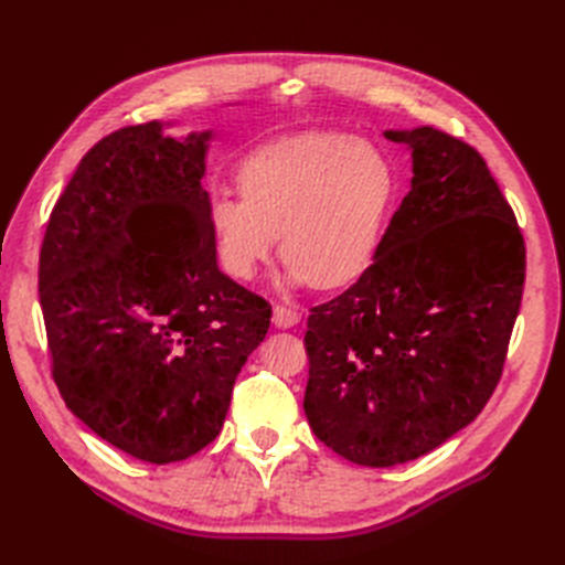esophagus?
I'll return each mask as SVG.
<instances>
[{
  "mask_svg": "<svg viewBox=\"0 0 565 565\" xmlns=\"http://www.w3.org/2000/svg\"><path fill=\"white\" fill-rule=\"evenodd\" d=\"M301 320V313L299 311H292L287 309V306H273V324H276L278 330H289L295 328V324H299Z\"/></svg>",
  "mask_w": 565,
  "mask_h": 565,
  "instance_id": "esophagus-1",
  "label": "esophagus"
}]
</instances>
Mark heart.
<instances>
[{
  "label": "heart",
  "mask_w": 565,
  "mask_h": 565,
  "mask_svg": "<svg viewBox=\"0 0 565 565\" xmlns=\"http://www.w3.org/2000/svg\"><path fill=\"white\" fill-rule=\"evenodd\" d=\"M237 181L243 195L210 198L207 226L221 268L241 282L273 259L280 235L285 285H353L377 259L398 200L386 152L334 131L252 150Z\"/></svg>",
  "instance_id": "b5f03b06"
}]
</instances>
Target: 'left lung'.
Returning a JSON list of instances; mask_svg holds the SVG:
<instances>
[{
  "label": "left lung",
  "instance_id": "1",
  "mask_svg": "<svg viewBox=\"0 0 565 565\" xmlns=\"http://www.w3.org/2000/svg\"><path fill=\"white\" fill-rule=\"evenodd\" d=\"M413 158L377 259L303 337L313 434L361 467L405 465L471 424L500 382L525 245L488 164L434 127L388 129Z\"/></svg>",
  "mask_w": 565,
  "mask_h": 565
}]
</instances>
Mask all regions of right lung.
I'll list each match as a JSON object with an SVG mask.
<instances>
[{
	"mask_svg": "<svg viewBox=\"0 0 565 565\" xmlns=\"http://www.w3.org/2000/svg\"><path fill=\"white\" fill-rule=\"evenodd\" d=\"M152 119L98 141L51 212L40 303L71 413L150 465L200 452L270 306L218 270L202 188L214 131Z\"/></svg>",
	"mask_w": 565,
	"mask_h": 565,
	"instance_id": "right-lung-1",
	"label": "right lung"
}]
</instances>
